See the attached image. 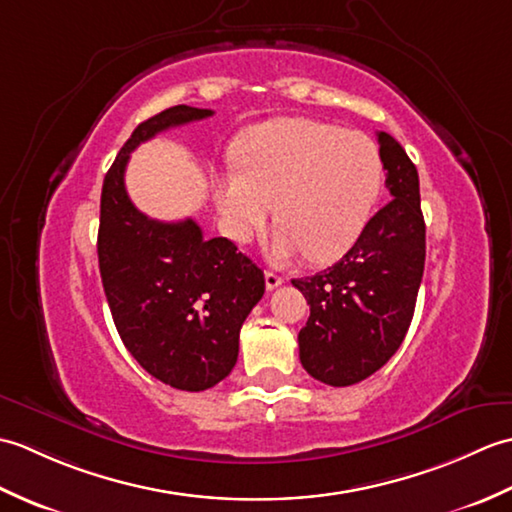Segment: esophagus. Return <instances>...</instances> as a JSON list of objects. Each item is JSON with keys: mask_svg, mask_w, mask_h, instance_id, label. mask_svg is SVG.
Here are the masks:
<instances>
[{"mask_svg": "<svg viewBox=\"0 0 512 512\" xmlns=\"http://www.w3.org/2000/svg\"><path fill=\"white\" fill-rule=\"evenodd\" d=\"M266 288L268 290H275V288H279L281 284H284V277L281 275H277V273H270V270H266Z\"/></svg>", "mask_w": 512, "mask_h": 512, "instance_id": "34e87169", "label": "esophagus"}]
</instances>
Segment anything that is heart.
<instances>
[{"mask_svg":"<svg viewBox=\"0 0 512 512\" xmlns=\"http://www.w3.org/2000/svg\"><path fill=\"white\" fill-rule=\"evenodd\" d=\"M239 169L215 180L224 233L246 244L277 204L273 257L303 250L310 262H332L361 237L383 187V160L361 132L310 118H277L237 140Z\"/></svg>","mask_w":512,"mask_h":512,"instance_id":"b5f03b06","label":"heart"}]
</instances>
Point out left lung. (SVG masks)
I'll list each match as a JSON object with an SVG mask.
<instances>
[{"mask_svg":"<svg viewBox=\"0 0 512 512\" xmlns=\"http://www.w3.org/2000/svg\"><path fill=\"white\" fill-rule=\"evenodd\" d=\"M391 200L341 262L292 286L310 303L299 332L306 372L332 387L361 383L396 354L409 330L424 270V217L416 165L394 136L378 132Z\"/></svg>","mask_w":512,"mask_h":512,"instance_id":"1","label":"left lung"}]
</instances>
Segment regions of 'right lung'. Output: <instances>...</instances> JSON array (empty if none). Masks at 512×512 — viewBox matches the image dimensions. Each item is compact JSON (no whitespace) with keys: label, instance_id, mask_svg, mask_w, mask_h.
Masks as SVG:
<instances>
[{"label":"right lung","instance_id":"right-lung-1","mask_svg":"<svg viewBox=\"0 0 512 512\" xmlns=\"http://www.w3.org/2000/svg\"><path fill=\"white\" fill-rule=\"evenodd\" d=\"M209 116L176 105L147 118L118 151L101 191L96 248L116 330L145 372L182 391H204L231 374L239 330L264 297V273L231 239H204L191 217L158 222L140 213L125 169L140 143Z\"/></svg>","mask_w":512,"mask_h":512}]
</instances>
